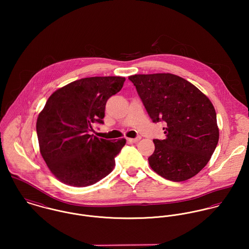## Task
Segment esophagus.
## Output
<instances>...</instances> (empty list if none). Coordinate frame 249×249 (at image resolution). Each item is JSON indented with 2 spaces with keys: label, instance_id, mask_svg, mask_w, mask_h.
<instances>
[{
  "label": "esophagus",
  "instance_id": "34e87169",
  "mask_svg": "<svg viewBox=\"0 0 249 249\" xmlns=\"http://www.w3.org/2000/svg\"><path fill=\"white\" fill-rule=\"evenodd\" d=\"M141 137H137V138H127V142H137L138 141H140Z\"/></svg>",
  "mask_w": 249,
  "mask_h": 249
}]
</instances>
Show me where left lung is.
I'll return each mask as SVG.
<instances>
[{
    "instance_id": "8db88e82",
    "label": "left lung",
    "mask_w": 249,
    "mask_h": 249,
    "mask_svg": "<svg viewBox=\"0 0 249 249\" xmlns=\"http://www.w3.org/2000/svg\"><path fill=\"white\" fill-rule=\"evenodd\" d=\"M136 87L153 123L164 122L166 139H154L148 157L162 178L185 181L209 162L218 142L216 114L210 100L195 85L173 73L134 74Z\"/></svg>"
}]
</instances>
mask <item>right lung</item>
<instances>
[{"label":"right lung","mask_w":249,"mask_h":249,"mask_svg":"<svg viewBox=\"0 0 249 249\" xmlns=\"http://www.w3.org/2000/svg\"><path fill=\"white\" fill-rule=\"evenodd\" d=\"M125 78L93 76L56 90L38 116L36 131L47 166L61 182L73 187L93 185L108 176L125 139L90 135L104 124L107 100L120 92Z\"/></svg>","instance_id":"add662e5"}]
</instances>
